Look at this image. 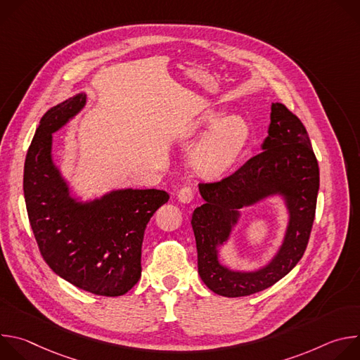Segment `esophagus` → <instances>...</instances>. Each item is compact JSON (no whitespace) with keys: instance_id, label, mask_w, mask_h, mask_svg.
<instances>
[{"instance_id":"1","label":"esophagus","mask_w":360,"mask_h":360,"mask_svg":"<svg viewBox=\"0 0 360 360\" xmlns=\"http://www.w3.org/2000/svg\"><path fill=\"white\" fill-rule=\"evenodd\" d=\"M178 200L179 202H182V203H189V202H192V199H193V192H192V189L189 188V186H184V188H181L179 191H178Z\"/></svg>"}]
</instances>
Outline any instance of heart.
<instances>
[{"mask_svg":"<svg viewBox=\"0 0 360 360\" xmlns=\"http://www.w3.org/2000/svg\"><path fill=\"white\" fill-rule=\"evenodd\" d=\"M219 117V111H205L178 132L179 141H188L215 124L191 153L192 168L205 178H218L226 174L240 157L250 136V127L242 115L233 114L221 120Z\"/></svg>","mask_w":360,"mask_h":360,"instance_id":"b5f03b06","label":"heart"}]
</instances>
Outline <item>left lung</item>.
<instances>
[{
  "label": "left lung",
  "mask_w": 360,
  "mask_h": 360,
  "mask_svg": "<svg viewBox=\"0 0 360 360\" xmlns=\"http://www.w3.org/2000/svg\"><path fill=\"white\" fill-rule=\"evenodd\" d=\"M258 155L215 184H199L203 205L192 214L198 274L212 292L239 297L261 292L299 262L309 240L319 191V167L309 135L283 104L272 102L268 136ZM271 197L284 203L288 222L276 253L253 270H233L220 262V252L238 226L241 211Z\"/></svg>",
  "instance_id": "1"
}]
</instances>
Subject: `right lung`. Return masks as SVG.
Returning <instances> with one entry per match:
<instances>
[{
    "label": "right lung",
    "instance_id": "obj_1",
    "mask_svg": "<svg viewBox=\"0 0 360 360\" xmlns=\"http://www.w3.org/2000/svg\"><path fill=\"white\" fill-rule=\"evenodd\" d=\"M85 92L46 111L24 165L30 224L48 266L74 286L121 296L141 278L145 228L169 195L155 188H120L91 199L72 186L53 153V135L86 105Z\"/></svg>",
    "mask_w": 360,
    "mask_h": 360
}]
</instances>
